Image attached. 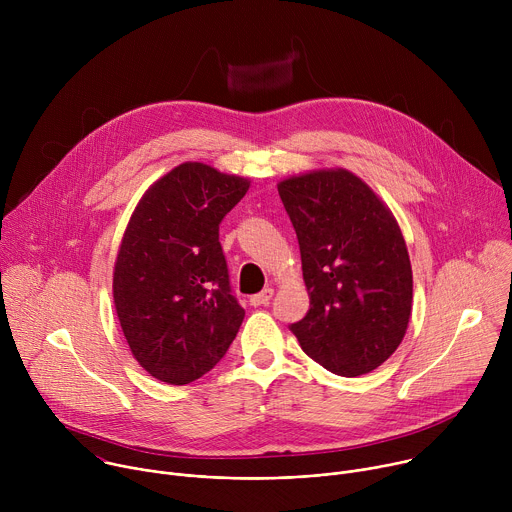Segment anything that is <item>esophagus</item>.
I'll return each instance as SVG.
<instances>
[{"label":"esophagus","instance_id":"obj_1","mask_svg":"<svg viewBox=\"0 0 512 512\" xmlns=\"http://www.w3.org/2000/svg\"><path fill=\"white\" fill-rule=\"evenodd\" d=\"M273 298V289L271 287H265L263 291H259V294H255V296H251V306H265V304H269V300Z\"/></svg>","mask_w":512,"mask_h":512}]
</instances>
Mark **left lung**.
I'll use <instances>...</instances> for the list:
<instances>
[{
    "mask_svg": "<svg viewBox=\"0 0 512 512\" xmlns=\"http://www.w3.org/2000/svg\"><path fill=\"white\" fill-rule=\"evenodd\" d=\"M277 190L310 294V312L291 332L334 375L375 371L401 344L413 304L411 261L393 212L344 168L289 176Z\"/></svg>",
    "mask_w": 512,
    "mask_h": 512,
    "instance_id": "left-lung-1",
    "label": "left lung"
}]
</instances>
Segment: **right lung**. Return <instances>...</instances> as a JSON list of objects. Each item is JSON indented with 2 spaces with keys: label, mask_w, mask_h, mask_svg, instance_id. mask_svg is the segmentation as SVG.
<instances>
[{
  "label": "right lung",
  "mask_w": 512,
  "mask_h": 512,
  "mask_svg": "<svg viewBox=\"0 0 512 512\" xmlns=\"http://www.w3.org/2000/svg\"><path fill=\"white\" fill-rule=\"evenodd\" d=\"M251 182L184 162L137 202L123 233L113 302L133 358L154 379L188 385L235 340L245 310L231 296L218 225Z\"/></svg>",
  "instance_id": "obj_1"
}]
</instances>
